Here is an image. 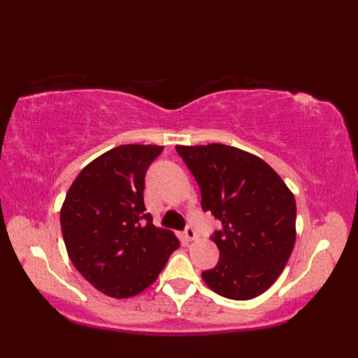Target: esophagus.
Here are the masks:
<instances>
[{"label":"esophagus","mask_w":358,"mask_h":358,"mask_svg":"<svg viewBox=\"0 0 358 358\" xmlns=\"http://www.w3.org/2000/svg\"><path fill=\"white\" fill-rule=\"evenodd\" d=\"M185 237H186L189 241H192V240H195V238H196V232H195V229H194V227H192L191 224H187V226H186V229H185Z\"/></svg>","instance_id":"esophagus-1"}]
</instances>
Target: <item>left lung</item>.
<instances>
[{"label": "left lung", "mask_w": 358, "mask_h": 358, "mask_svg": "<svg viewBox=\"0 0 358 358\" xmlns=\"http://www.w3.org/2000/svg\"><path fill=\"white\" fill-rule=\"evenodd\" d=\"M201 191V209L222 222L220 250L201 272L212 291L250 300L278 278L295 243V199L280 175L249 152L226 144L175 146Z\"/></svg>", "instance_id": "left-lung-1"}]
</instances>
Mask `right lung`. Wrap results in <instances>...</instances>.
Returning a JSON list of instances; mask_svg holds the SVG:
<instances>
[{
	"instance_id": "obj_1",
	"label": "right lung",
	"mask_w": 358,
	"mask_h": 358,
	"mask_svg": "<svg viewBox=\"0 0 358 358\" xmlns=\"http://www.w3.org/2000/svg\"><path fill=\"white\" fill-rule=\"evenodd\" d=\"M162 146L124 144L95 158L66 194L59 222L75 268L98 291L127 299L149 287L180 241L152 224L144 177Z\"/></svg>"
}]
</instances>
